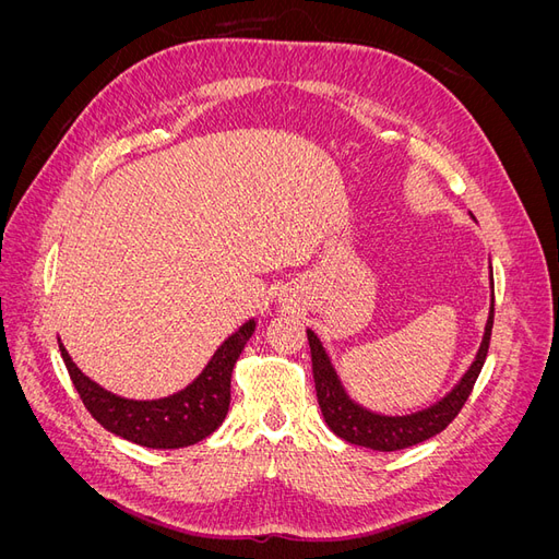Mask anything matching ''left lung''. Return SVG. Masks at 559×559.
Returning <instances> with one entry per match:
<instances>
[{"label": "left lung", "mask_w": 559, "mask_h": 559, "mask_svg": "<svg viewBox=\"0 0 559 559\" xmlns=\"http://www.w3.org/2000/svg\"><path fill=\"white\" fill-rule=\"evenodd\" d=\"M489 270H492V265H489ZM489 284L495 286L492 275H489ZM492 324H495V296H492V306H489V317L485 324L480 349L476 354V359H473V364L468 366L464 378L456 382L452 386V392H448L441 401H436L433 405H429V408L411 413V415H380V413L364 408V405L354 401L345 392L341 378H337L324 345H321L317 333L308 329L317 401H319L321 415H324L329 429L335 436H341L347 443L364 445V448L380 450V452H394V450L411 448V445L427 441V438H431L436 433H441L450 425V421L460 415L473 384H476V380L480 376L483 364L487 359Z\"/></svg>", "instance_id": "1"}]
</instances>
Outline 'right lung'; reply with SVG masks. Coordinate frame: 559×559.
I'll return each mask as SVG.
<instances>
[{
  "mask_svg": "<svg viewBox=\"0 0 559 559\" xmlns=\"http://www.w3.org/2000/svg\"><path fill=\"white\" fill-rule=\"evenodd\" d=\"M253 329L257 321L249 319L214 352L205 370L189 386L156 401H132L107 392L105 386L83 376L62 343L58 345L74 389L99 425L130 443L175 450L193 445L222 427L230 405L233 368Z\"/></svg>",
  "mask_w": 559,
  "mask_h": 559,
  "instance_id": "right-lung-1",
  "label": "right lung"
}]
</instances>
